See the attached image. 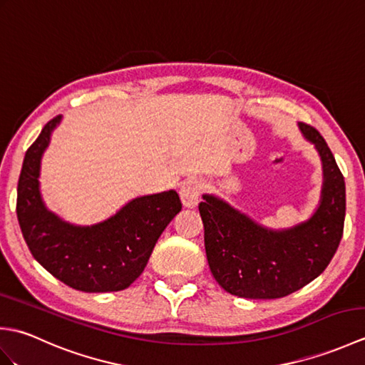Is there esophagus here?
<instances>
[{
	"instance_id": "1",
	"label": "esophagus",
	"mask_w": 365,
	"mask_h": 365,
	"mask_svg": "<svg viewBox=\"0 0 365 365\" xmlns=\"http://www.w3.org/2000/svg\"><path fill=\"white\" fill-rule=\"evenodd\" d=\"M204 185L196 178H190V180L183 182L180 185V199L182 204L188 208H195L199 204V196L202 192Z\"/></svg>"
}]
</instances>
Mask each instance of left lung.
I'll use <instances>...</instances> for the list:
<instances>
[{
    "label": "left lung",
    "mask_w": 365,
    "mask_h": 365,
    "mask_svg": "<svg viewBox=\"0 0 365 365\" xmlns=\"http://www.w3.org/2000/svg\"><path fill=\"white\" fill-rule=\"evenodd\" d=\"M323 168L319 207L311 218L287 229H268L227 204L204 195L208 267L224 290L240 298H282L319 277L339 247L345 221V180L334 155L314 127L298 123Z\"/></svg>",
    "instance_id": "obj_1"
}]
</instances>
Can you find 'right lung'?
Wrapping results in <instances>:
<instances>
[{
	"label": "right lung",
	"instance_id": "obj_1",
	"mask_svg": "<svg viewBox=\"0 0 365 365\" xmlns=\"http://www.w3.org/2000/svg\"><path fill=\"white\" fill-rule=\"evenodd\" d=\"M63 115L42 128L23 160L17 218L33 257L61 282L88 293L119 292L141 276L163 230L182 210L174 190L131 199L110 218L76 226L45 207L41 163Z\"/></svg>",
	"mask_w": 365,
	"mask_h": 365
}]
</instances>
